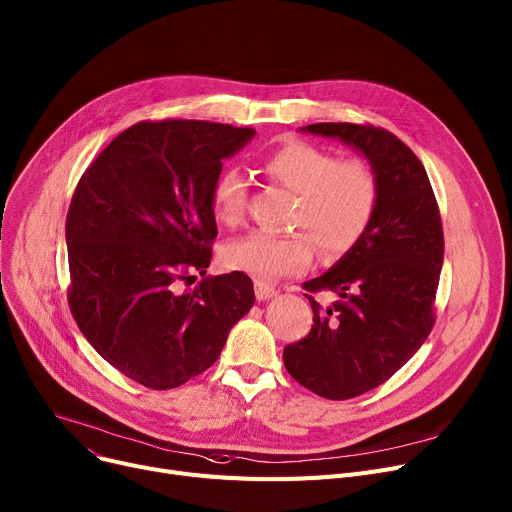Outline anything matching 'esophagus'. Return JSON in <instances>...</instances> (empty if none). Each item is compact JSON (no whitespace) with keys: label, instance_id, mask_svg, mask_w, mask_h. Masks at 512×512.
<instances>
[{"label":"esophagus","instance_id":"esophagus-1","mask_svg":"<svg viewBox=\"0 0 512 512\" xmlns=\"http://www.w3.org/2000/svg\"><path fill=\"white\" fill-rule=\"evenodd\" d=\"M276 294H278L276 286H271L267 282H255V296H257V300H267V298L276 296Z\"/></svg>","mask_w":512,"mask_h":512}]
</instances>
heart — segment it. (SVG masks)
<instances>
[{
	"label": "heart",
	"mask_w": 512,
	"mask_h": 512,
	"mask_svg": "<svg viewBox=\"0 0 512 512\" xmlns=\"http://www.w3.org/2000/svg\"><path fill=\"white\" fill-rule=\"evenodd\" d=\"M263 170L271 181L298 195L290 226L300 230L284 236L253 232L224 245V267L257 282L300 274L311 265L315 245L323 257L348 253L377 214L381 183L364 158H337L313 142L288 140L265 158ZM212 208L224 226L243 224L247 183L236 170H224L216 179Z\"/></svg>",
	"instance_id": "obj_1"
}]
</instances>
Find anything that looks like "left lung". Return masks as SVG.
I'll use <instances>...</instances> for the list:
<instances>
[{
	"label": "left lung",
	"instance_id": "left-lung-1",
	"mask_svg": "<svg viewBox=\"0 0 512 512\" xmlns=\"http://www.w3.org/2000/svg\"><path fill=\"white\" fill-rule=\"evenodd\" d=\"M306 131L358 148L377 170L370 228L327 274L304 282L313 327L284 348L290 377L325 399H352L389 381L430 335L445 236L420 158L370 123H315ZM333 291L329 307L312 296Z\"/></svg>",
	"mask_w": 512,
	"mask_h": 512
}]
</instances>
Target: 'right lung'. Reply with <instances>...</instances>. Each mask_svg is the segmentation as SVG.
<instances>
[{
	"label": "right lung",
	"mask_w": 512,
	"mask_h": 512,
	"mask_svg": "<svg viewBox=\"0 0 512 512\" xmlns=\"http://www.w3.org/2000/svg\"><path fill=\"white\" fill-rule=\"evenodd\" d=\"M253 135L212 121H140L78 181L65 222L67 302L90 346L135 383L164 391L208 370L255 302L243 271L183 290L212 261L222 160Z\"/></svg>",
	"instance_id": "obj_1"
}]
</instances>
